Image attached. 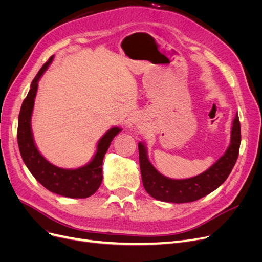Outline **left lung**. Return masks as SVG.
I'll return each mask as SVG.
<instances>
[{
	"mask_svg": "<svg viewBox=\"0 0 262 262\" xmlns=\"http://www.w3.org/2000/svg\"><path fill=\"white\" fill-rule=\"evenodd\" d=\"M241 140V122L238 115H236L232 126L231 144L225 154L200 175L179 180L167 178L158 172L148 161L144 144L139 143L140 169L144 189L156 200L165 202L186 203L201 199L227 179L238 157Z\"/></svg>",
	"mask_w": 262,
	"mask_h": 262,
	"instance_id": "1",
	"label": "left lung"
}]
</instances>
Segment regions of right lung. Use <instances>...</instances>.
Returning <instances> with one entry per match:
<instances>
[{"label": "right lung", "mask_w": 262, "mask_h": 262, "mask_svg": "<svg viewBox=\"0 0 262 262\" xmlns=\"http://www.w3.org/2000/svg\"><path fill=\"white\" fill-rule=\"evenodd\" d=\"M53 57L39 70L31 82L30 90L24 99L18 116L17 142L24 163L33 176L49 191L68 198H87L97 191L102 180V161L113 139L121 129L112 128L100 139L97 152L90 164L77 169H63L50 164L38 152L30 129V118L35 104L38 81L48 69Z\"/></svg>", "instance_id": "obj_1"}]
</instances>
